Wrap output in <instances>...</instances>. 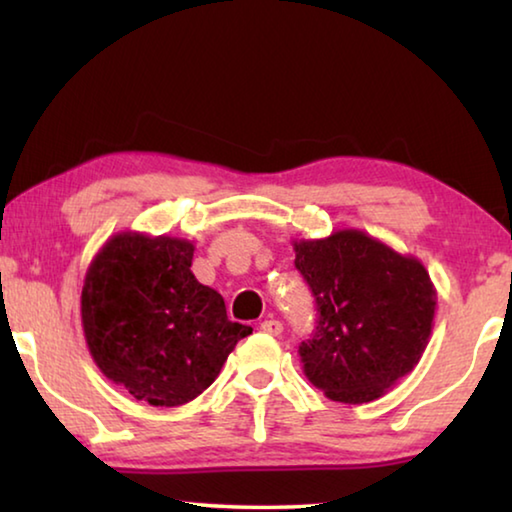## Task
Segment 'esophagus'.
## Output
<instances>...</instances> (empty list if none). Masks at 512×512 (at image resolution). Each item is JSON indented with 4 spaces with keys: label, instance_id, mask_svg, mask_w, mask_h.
<instances>
[{
    "label": "esophagus",
    "instance_id": "34e87169",
    "mask_svg": "<svg viewBox=\"0 0 512 512\" xmlns=\"http://www.w3.org/2000/svg\"><path fill=\"white\" fill-rule=\"evenodd\" d=\"M262 329L266 334H271V336H280L282 334V329H284V325L280 323V320H264L262 323Z\"/></svg>",
    "mask_w": 512,
    "mask_h": 512
}]
</instances>
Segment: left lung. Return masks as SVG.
<instances>
[{"label": "left lung", "mask_w": 512, "mask_h": 512, "mask_svg": "<svg viewBox=\"0 0 512 512\" xmlns=\"http://www.w3.org/2000/svg\"><path fill=\"white\" fill-rule=\"evenodd\" d=\"M293 250L318 311L298 348L307 379L334 402L377 400L429 343L436 289L427 268L361 230L293 241Z\"/></svg>", "instance_id": "8db88e82"}]
</instances>
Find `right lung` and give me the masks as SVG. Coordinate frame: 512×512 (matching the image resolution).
<instances>
[{
    "label": "right lung",
    "instance_id": "right-lung-1",
    "mask_svg": "<svg viewBox=\"0 0 512 512\" xmlns=\"http://www.w3.org/2000/svg\"><path fill=\"white\" fill-rule=\"evenodd\" d=\"M194 244L121 232L85 273L81 318L94 363L151 406H180L219 377L253 332L232 323L219 291L192 273Z\"/></svg>",
    "mask_w": 512,
    "mask_h": 512
}]
</instances>
